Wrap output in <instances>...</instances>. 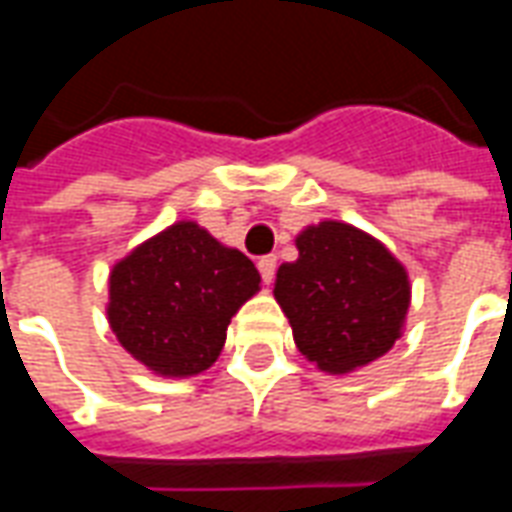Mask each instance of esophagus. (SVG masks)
<instances>
[{
	"label": "esophagus",
	"mask_w": 512,
	"mask_h": 512,
	"mask_svg": "<svg viewBox=\"0 0 512 512\" xmlns=\"http://www.w3.org/2000/svg\"><path fill=\"white\" fill-rule=\"evenodd\" d=\"M257 268H260V277H263V282L271 285V282H274V274H277V257L274 255L260 257V260H257Z\"/></svg>",
	"instance_id": "1"
}]
</instances>
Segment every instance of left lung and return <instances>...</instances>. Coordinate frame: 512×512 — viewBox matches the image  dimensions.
Here are the masks:
<instances>
[{"mask_svg": "<svg viewBox=\"0 0 512 512\" xmlns=\"http://www.w3.org/2000/svg\"><path fill=\"white\" fill-rule=\"evenodd\" d=\"M296 246L299 260L279 266L274 296L301 354L334 376L376 362L406 321V268L376 238L343 222L307 227Z\"/></svg>", "mask_w": 512, "mask_h": 512, "instance_id": "left-lung-1", "label": "left lung"}]
</instances>
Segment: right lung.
<instances>
[{
	"label": "right lung",
	"instance_id": "obj_1",
	"mask_svg": "<svg viewBox=\"0 0 512 512\" xmlns=\"http://www.w3.org/2000/svg\"><path fill=\"white\" fill-rule=\"evenodd\" d=\"M260 290L255 263L194 222L158 233L112 268L109 323L158 376H197L219 359L238 307Z\"/></svg>",
	"mask_w": 512,
	"mask_h": 512
}]
</instances>
